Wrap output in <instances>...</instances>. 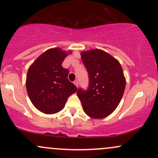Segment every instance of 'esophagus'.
Instances as JSON below:
<instances>
[{
    "label": "esophagus",
    "instance_id": "obj_1",
    "mask_svg": "<svg viewBox=\"0 0 158 158\" xmlns=\"http://www.w3.org/2000/svg\"><path fill=\"white\" fill-rule=\"evenodd\" d=\"M73 84H74V85H76V86H77V88H78V87H79V81H78L77 80L74 81H73Z\"/></svg>",
    "mask_w": 158,
    "mask_h": 158
}]
</instances>
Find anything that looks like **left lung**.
Wrapping results in <instances>:
<instances>
[{
    "instance_id": "obj_1",
    "label": "left lung",
    "mask_w": 158,
    "mask_h": 158,
    "mask_svg": "<svg viewBox=\"0 0 158 158\" xmlns=\"http://www.w3.org/2000/svg\"><path fill=\"white\" fill-rule=\"evenodd\" d=\"M82 62L89 77L88 90L79 88L77 96L85 113L95 119L110 115L122 99L126 79L116 59L99 49L81 52Z\"/></svg>"
}]
</instances>
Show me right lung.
Returning a JSON list of instances; mask_svg holds the SVG:
<instances>
[{
	"label": "right lung",
	"mask_w": 158,
	"mask_h": 158,
	"mask_svg": "<svg viewBox=\"0 0 158 158\" xmlns=\"http://www.w3.org/2000/svg\"><path fill=\"white\" fill-rule=\"evenodd\" d=\"M67 52L60 48L46 50L31 64L27 72V94L33 106L47 114L64 108L68 98L77 88L68 80L69 70L61 66Z\"/></svg>",
	"instance_id": "right-lung-1"
}]
</instances>
